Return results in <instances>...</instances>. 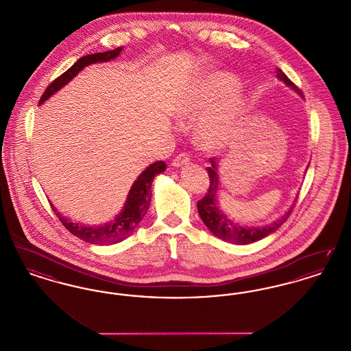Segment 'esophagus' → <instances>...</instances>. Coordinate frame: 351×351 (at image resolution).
Wrapping results in <instances>:
<instances>
[{"instance_id": "1", "label": "esophagus", "mask_w": 351, "mask_h": 351, "mask_svg": "<svg viewBox=\"0 0 351 351\" xmlns=\"http://www.w3.org/2000/svg\"><path fill=\"white\" fill-rule=\"evenodd\" d=\"M189 162H191V159H189V156L186 155V154H179L173 160H172V166L173 167H182V166H185V165H189Z\"/></svg>"}]
</instances>
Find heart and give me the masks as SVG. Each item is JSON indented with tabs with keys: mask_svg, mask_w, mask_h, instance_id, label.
I'll return each instance as SVG.
<instances>
[{
	"mask_svg": "<svg viewBox=\"0 0 351 351\" xmlns=\"http://www.w3.org/2000/svg\"><path fill=\"white\" fill-rule=\"evenodd\" d=\"M238 80L229 72H212L191 84L178 105L184 121H196L195 139L209 152L225 150L241 110Z\"/></svg>",
	"mask_w": 351,
	"mask_h": 351,
	"instance_id": "b5f03b06",
	"label": "heart"
}]
</instances>
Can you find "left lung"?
Masks as SVG:
<instances>
[{
	"instance_id": "8db88e82",
	"label": "left lung",
	"mask_w": 351,
	"mask_h": 351,
	"mask_svg": "<svg viewBox=\"0 0 351 351\" xmlns=\"http://www.w3.org/2000/svg\"><path fill=\"white\" fill-rule=\"evenodd\" d=\"M276 76L280 82H283L287 86L292 88L295 92L300 93L299 88L292 83L280 68H276ZM210 167H208V175H209V188L206 195L197 201V210L200 215L202 222L205 226L218 237L219 239L234 243V245H249L256 241H261L266 238L269 234L276 232L289 215L292 213V209L295 204L284 213L283 216L276 218L275 221L269 222L263 226H242L238 222H234L232 218L228 217L219 208H218V162L215 158H210Z\"/></svg>"
}]
</instances>
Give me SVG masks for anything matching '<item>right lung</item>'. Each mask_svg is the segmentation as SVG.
I'll list each match as a JSON object with an SVG mask.
<instances>
[{
	"label": "right lung",
	"mask_w": 351,
	"mask_h": 351,
	"mask_svg": "<svg viewBox=\"0 0 351 351\" xmlns=\"http://www.w3.org/2000/svg\"><path fill=\"white\" fill-rule=\"evenodd\" d=\"M122 49L123 47H118L116 50L92 53V55L80 58L72 67L67 69L63 75H60L56 80H53L47 86L43 96L40 97L39 104H43L47 99H50L52 95H55L59 89H62L66 84L69 83L83 68L95 63H104V62L113 60L121 53ZM166 168L167 166L163 160L155 162L146 168L132 185L122 210L118 213L113 221L106 222L104 225L89 226V225L71 222L68 218L62 216L60 212H58V209L53 206L52 202H50L51 208L53 213L62 221V223L66 226L68 232L76 235L77 238L83 239L85 242L93 243V245L118 243L133 234L138 223L147 213L150 208L152 180L156 175L165 172Z\"/></svg>",
	"instance_id": "obj_1"
}]
</instances>
